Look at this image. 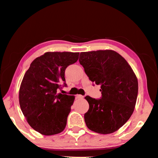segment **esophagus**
<instances>
[{
  "mask_svg": "<svg viewBox=\"0 0 158 158\" xmlns=\"http://www.w3.org/2000/svg\"><path fill=\"white\" fill-rule=\"evenodd\" d=\"M76 98H77V99H81V98H83L84 96H82V95H77Z\"/></svg>",
  "mask_w": 158,
  "mask_h": 158,
  "instance_id": "esophagus-1",
  "label": "esophagus"
}]
</instances>
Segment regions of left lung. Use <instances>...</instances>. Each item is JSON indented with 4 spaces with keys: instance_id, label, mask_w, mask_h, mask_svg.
I'll return each mask as SVG.
<instances>
[{
    "instance_id": "8db88e82",
    "label": "left lung",
    "mask_w": 158,
    "mask_h": 158,
    "mask_svg": "<svg viewBox=\"0 0 158 158\" xmlns=\"http://www.w3.org/2000/svg\"><path fill=\"white\" fill-rule=\"evenodd\" d=\"M79 63L92 82L101 85L102 96L85 99L89 109L84 114L88 128L101 134H112L128 121L136 106L138 80L123 57L112 50L82 52Z\"/></svg>"
}]
</instances>
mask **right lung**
Here are the masks:
<instances>
[{
  "label": "right lung",
  "instance_id": "right-lung-1",
  "mask_svg": "<svg viewBox=\"0 0 158 158\" xmlns=\"http://www.w3.org/2000/svg\"><path fill=\"white\" fill-rule=\"evenodd\" d=\"M79 52H47L30 64L19 92L22 112L39 133L51 136L62 132L67 124L75 97L57 93L66 86L64 71L79 59Z\"/></svg>",
  "mask_w": 158,
  "mask_h": 158
}]
</instances>
